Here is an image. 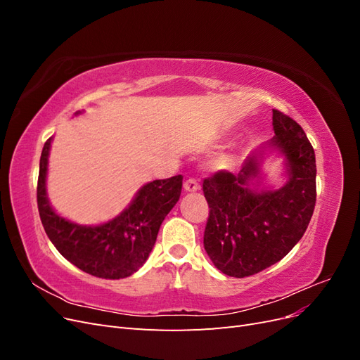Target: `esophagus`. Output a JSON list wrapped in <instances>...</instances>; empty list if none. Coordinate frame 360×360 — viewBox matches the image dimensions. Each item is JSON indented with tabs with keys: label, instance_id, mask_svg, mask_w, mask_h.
Wrapping results in <instances>:
<instances>
[{
	"label": "esophagus",
	"instance_id": "obj_1",
	"mask_svg": "<svg viewBox=\"0 0 360 360\" xmlns=\"http://www.w3.org/2000/svg\"><path fill=\"white\" fill-rule=\"evenodd\" d=\"M183 188H184V191H186V192H195V191L200 189V184H198V181L195 180V179H188L186 181H184Z\"/></svg>",
	"mask_w": 360,
	"mask_h": 360
}]
</instances>
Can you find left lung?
<instances>
[{
	"label": "left lung",
	"mask_w": 360,
	"mask_h": 360,
	"mask_svg": "<svg viewBox=\"0 0 360 360\" xmlns=\"http://www.w3.org/2000/svg\"><path fill=\"white\" fill-rule=\"evenodd\" d=\"M271 146L287 158L288 181L276 191L252 184L257 158L250 156L238 174L217 171L202 181L209 204L204 249L222 274L246 278L284 258L307 231L314 213L315 153L299 123L274 110Z\"/></svg>",
	"instance_id": "8db88e82"
}]
</instances>
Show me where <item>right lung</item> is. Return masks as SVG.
Returning a JSON list of instances; mask_svg holds the SVG:
<instances>
[{
	"instance_id": "1",
	"label": "right lung",
	"mask_w": 360,
	"mask_h": 360,
	"mask_svg": "<svg viewBox=\"0 0 360 360\" xmlns=\"http://www.w3.org/2000/svg\"><path fill=\"white\" fill-rule=\"evenodd\" d=\"M49 138L41 150L37 207L40 221L58 252L82 271L97 278H127L146 263L165 216L180 198L183 176L155 180L115 219L99 226H82L52 210L46 198Z\"/></svg>"
}]
</instances>
